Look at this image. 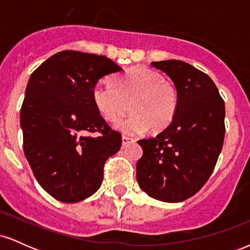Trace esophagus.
<instances>
[{"label": "esophagus", "mask_w": 250, "mask_h": 250, "mask_svg": "<svg viewBox=\"0 0 250 250\" xmlns=\"http://www.w3.org/2000/svg\"><path fill=\"white\" fill-rule=\"evenodd\" d=\"M134 141H135V140L133 139V137L125 136V135H123V136H122V145H123V146L128 145V143H130V142H134Z\"/></svg>", "instance_id": "esophagus-1"}]
</instances>
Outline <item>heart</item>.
<instances>
[{"mask_svg": "<svg viewBox=\"0 0 250 250\" xmlns=\"http://www.w3.org/2000/svg\"><path fill=\"white\" fill-rule=\"evenodd\" d=\"M111 84L94 88L93 99L101 116L115 122L127 111L131 114L115 125L117 130L136 135L147 130H161L170 123L177 108L176 89L157 71L133 67L116 76Z\"/></svg>", "mask_w": 250, "mask_h": 250, "instance_id": "b5f03b06", "label": "heart"}]
</instances>
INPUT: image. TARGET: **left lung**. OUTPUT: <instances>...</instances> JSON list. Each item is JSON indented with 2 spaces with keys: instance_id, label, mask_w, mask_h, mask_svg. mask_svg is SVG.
Segmentation results:
<instances>
[{
  "instance_id": "left-lung-1",
  "label": "left lung",
  "mask_w": 250,
  "mask_h": 250,
  "mask_svg": "<svg viewBox=\"0 0 250 250\" xmlns=\"http://www.w3.org/2000/svg\"><path fill=\"white\" fill-rule=\"evenodd\" d=\"M151 65L173 81L177 108L168 127L137 141L143 155L136 180L153 199L182 202L213 173L225 140V102L213 80L189 63L167 60Z\"/></svg>"
}]
</instances>
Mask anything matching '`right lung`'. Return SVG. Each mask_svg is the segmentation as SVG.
I'll return each instance as SVG.
<instances>
[{
  "label": "right lung",
  "instance_id": "add662e5",
  "mask_svg": "<svg viewBox=\"0 0 250 250\" xmlns=\"http://www.w3.org/2000/svg\"><path fill=\"white\" fill-rule=\"evenodd\" d=\"M122 71L105 56L64 50L30 75L21 108L23 150L40 186L54 199L75 203L101 187L103 163L122 145L100 115L93 90ZM99 131L97 137L89 135Z\"/></svg>",
  "mask_w": 250,
  "mask_h": 250
}]
</instances>
